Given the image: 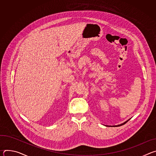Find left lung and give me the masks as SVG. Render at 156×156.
<instances>
[{"instance_id":"1","label":"left lung","mask_w":156,"mask_h":156,"mask_svg":"<svg viewBox=\"0 0 156 156\" xmlns=\"http://www.w3.org/2000/svg\"><path fill=\"white\" fill-rule=\"evenodd\" d=\"M128 120H127V121H126V122H124V123H122V124H121V125H116V126H121V125H124V124H125V123H126V122H128Z\"/></svg>"}]
</instances>
